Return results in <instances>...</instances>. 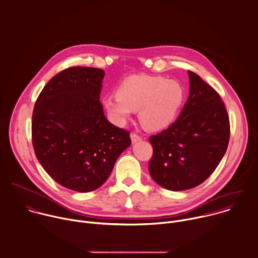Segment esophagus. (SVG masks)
<instances>
[{"label":"esophagus","mask_w":258,"mask_h":258,"mask_svg":"<svg viewBox=\"0 0 258 258\" xmlns=\"http://www.w3.org/2000/svg\"><path fill=\"white\" fill-rule=\"evenodd\" d=\"M131 140H132L133 144H135V143H137V142L142 141V137H140L139 135H137V134L133 133V134H131Z\"/></svg>","instance_id":"34e87169"}]
</instances>
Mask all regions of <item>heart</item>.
Instances as JSON below:
<instances>
[{
    "label": "heart",
    "instance_id": "b5f03b06",
    "mask_svg": "<svg viewBox=\"0 0 258 258\" xmlns=\"http://www.w3.org/2000/svg\"><path fill=\"white\" fill-rule=\"evenodd\" d=\"M185 98L180 82L162 76L145 74L125 78L118 86L117 93L102 99L110 118L124 123L134 111L139 112L142 124L151 131H160L176 118Z\"/></svg>",
    "mask_w": 258,
    "mask_h": 258
}]
</instances>
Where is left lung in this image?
I'll use <instances>...</instances> for the list:
<instances>
[{
  "label": "left lung",
  "instance_id": "1",
  "mask_svg": "<svg viewBox=\"0 0 258 258\" xmlns=\"http://www.w3.org/2000/svg\"><path fill=\"white\" fill-rule=\"evenodd\" d=\"M190 91L179 117L149 141V172L161 187L184 191L202 184L217 168L229 143L227 110L216 90L188 71Z\"/></svg>",
  "mask_w": 258,
  "mask_h": 258
}]
</instances>
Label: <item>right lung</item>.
Segmentation results:
<instances>
[{
	"label": "right lung",
	"instance_id": "obj_1",
	"mask_svg": "<svg viewBox=\"0 0 258 258\" xmlns=\"http://www.w3.org/2000/svg\"><path fill=\"white\" fill-rule=\"evenodd\" d=\"M103 77L99 68H67L49 80L34 106L35 155L53 180L76 192L99 188L132 145L130 132L104 115L99 100Z\"/></svg>",
	"mask_w": 258,
	"mask_h": 258
}]
</instances>
